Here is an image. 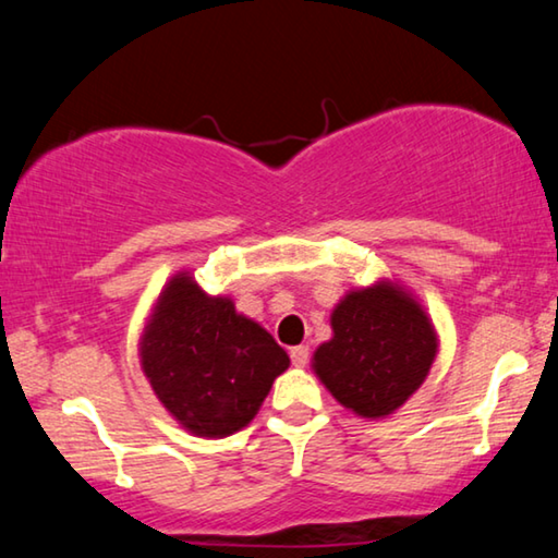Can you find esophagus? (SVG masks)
I'll use <instances>...</instances> for the list:
<instances>
[{"label": "esophagus", "mask_w": 558, "mask_h": 558, "mask_svg": "<svg viewBox=\"0 0 558 558\" xmlns=\"http://www.w3.org/2000/svg\"><path fill=\"white\" fill-rule=\"evenodd\" d=\"M290 362L292 366H305L310 362V349L305 344L290 349Z\"/></svg>", "instance_id": "1"}]
</instances>
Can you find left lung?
I'll use <instances>...</instances> for the list:
<instances>
[{"label": "left lung", "instance_id": "1", "mask_svg": "<svg viewBox=\"0 0 558 558\" xmlns=\"http://www.w3.org/2000/svg\"><path fill=\"white\" fill-rule=\"evenodd\" d=\"M335 337L315 352V372L335 399L381 418L426 379L436 332L423 310L393 286L349 292L332 313Z\"/></svg>", "mask_w": 558, "mask_h": 558}]
</instances>
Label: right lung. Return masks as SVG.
I'll return each instance as SVG.
<instances>
[{
	"mask_svg": "<svg viewBox=\"0 0 558 558\" xmlns=\"http://www.w3.org/2000/svg\"><path fill=\"white\" fill-rule=\"evenodd\" d=\"M143 369L157 399L196 436L223 438L253 421L290 359L226 298L177 276L143 339Z\"/></svg>",
	"mask_w": 558,
	"mask_h": 558,
	"instance_id": "obj_1",
	"label": "right lung"
}]
</instances>
